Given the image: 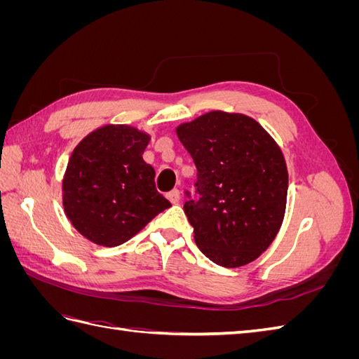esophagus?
I'll use <instances>...</instances> for the list:
<instances>
[{
	"mask_svg": "<svg viewBox=\"0 0 359 359\" xmlns=\"http://www.w3.org/2000/svg\"><path fill=\"white\" fill-rule=\"evenodd\" d=\"M166 198L170 201V203H178V202H180V198H181L180 190H178V189H173L172 191H169V193L166 194Z\"/></svg>",
	"mask_w": 359,
	"mask_h": 359,
	"instance_id": "esophagus-1",
	"label": "esophagus"
}]
</instances>
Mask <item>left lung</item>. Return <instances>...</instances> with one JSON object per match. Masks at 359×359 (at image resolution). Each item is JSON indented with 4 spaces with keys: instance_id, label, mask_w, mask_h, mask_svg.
<instances>
[{
    "instance_id": "left-lung-1",
    "label": "left lung",
    "mask_w": 359,
    "mask_h": 359,
    "mask_svg": "<svg viewBox=\"0 0 359 359\" xmlns=\"http://www.w3.org/2000/svg\"><path fill=\"white\" fill-rule=\"evenodd\" d=\"M177 135L198 169L196 199L184 191L194 241L220 266L253 262L285 217L287 169L280 148L255 119L220 111L181 124Z\"/></svg>"
}]
</instances>
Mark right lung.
Masks as SVG:
<instances>
[{"label":"right lung","mask_w":359,"mask_h":359,"mask_svg":"<svg viewBox=\"0 0 359 359\" xmlns=\"http://www.w3.org/2000/svg\"><path fill=\"white\" fill-rule=\"evenodd\" d=\"M149 136L128 126H106L74 148L62 181L72 224L90 241L115 247L128 241L170 206L142 158Z\"/></svg>","instance_id":"1"}]
</instances>
